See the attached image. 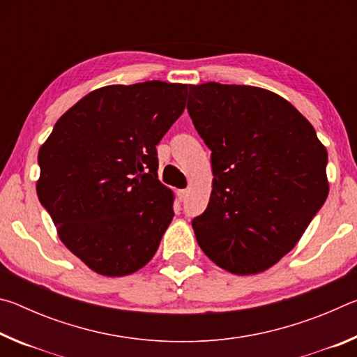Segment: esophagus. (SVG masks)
Here are the masks:
<instances>
[{
    "instance_id": "obj_1",
    "label": "esophagus",
    "mask_w": 357,
    "mask_h": 357,
    "mask_svg": "<svg viewBox=\"0 0 357 357\" xmlns=\"http://www.w3.org/2000/svg\"><path fill=\"white\" fill-rule=\"evenodd\" d=\"M187 197H189V192L187 190H178V198H179V202H185L187 200Z\"/></svg>"
}]
</instances>
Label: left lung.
<instances>
[{
  "instance_id": "left-lung-1",
  "label": "left lung",
  "mask_w": 357,
  "mask_h": 357,
  "mask_svg": "<svg viewBox=\"0 0 357 357\" xmlns=\"http://www.w3.org/2000/svg\"><path fill=\"white\" fill-rule=\"evenodd\" d=\"M187 112L214 176L206 211L192 220L197 243L228 273H263L328 198V151L287 99L263 88L190 84Z\"/></svg>"
}]
</instances>
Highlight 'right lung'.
<instances>
[{
	"mask_svg": "<svg viewBox=\"0 0 357 357\" xmlns=\"http://www.w3.org/2000/svg\"><path fill=\"white\" fill-rule=\"evenodd\" d=\"M187 84L159 80L94 89L56 121L39 149V202L68 249L100 275L151 261L173 219L157 179V143L185 108Z\"/></svg>",
	"mask_w": 357,
	"mask_h": 357,
	"instance_id": "obj_1",
	"label": "right lung"
}]
</instances>
